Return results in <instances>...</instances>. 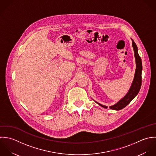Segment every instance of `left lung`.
Wrapping results in <instances>:
<instances>
[{"instance_id":"1","label":"left lung","mask_w":156,"mask_h":156,"mask_svg":"<svg viewBox=\"0 0 156 156\" xmlns=\"http://www.w3.org/2000/svg\"><path fill=\"white\" fill-rule=\"evenodd\" d=\"M132 40V45L134 49V57L136 60V69L135 71L134 77L133 79V81L131 84V86L130 87V89H129L128 93L126 94L123 98H122L119 101H118L116 104H115L113 105H112L110 107V109L115 110H119L125 108L129 102L135 98V96L138 94L142 85V60L139 55L138 54V49L137 47L133 41ZM96 102V101H95ZM98 104H99L100 106L107 108V107L105 105H103L97 102H96Z\"/></svg>"}]
</instances>
